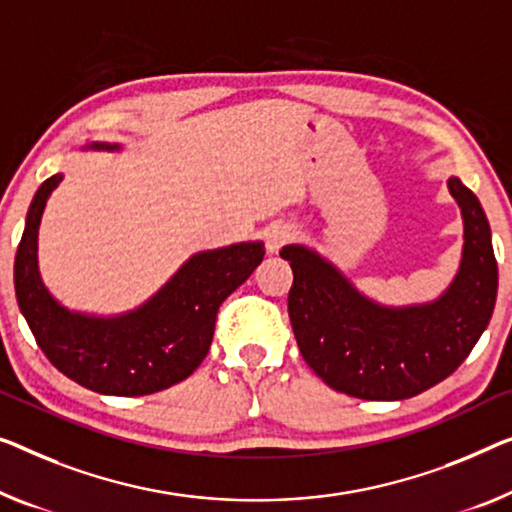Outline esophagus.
Masks as SVG:
<instances>
[{
    "mask_svg": "<svg viewBox=\"0 0 512 512\" xmlns=\"http://www.w3.org/2000/svg\"><path fill=\"white\" fill-rule=\"evenodd\" d=\"M296 236V227L292 223H273L271 227H266L264 232V243H266V253H278L282 246H287L289 241H294Z\"/></svg>",
    "mask_w": 512,
    "mask_h": 512,
    "instance_id": "obj_1",
    "label": "esophagus"
}]
</instances>
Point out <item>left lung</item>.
<instances>
[{
	"mask_svg": "<svg viewBox=\"0 0 512 512\" xmlns=\"http://www.w3.org/2000/svg\"><path fill=\"white\" fill-rule=\"evenodd\" d=\"M464 218L460 271L439 301L411 308L372 303L335 266L303 246H285L292 266L287 296L303 361L333 391L361 400H404L460 368L490 324L497 301V259L478 197L451 177Z\"/></svg>",
	"mask_w": 512,
	"mask_h": 512,
	"instance_id": "8db88e82",
	"label": "left lung"
}]
</instances>
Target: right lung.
Returning a JSON list of instances; mask_svg holds the SVG:
<instances>
[{
	"label": "right lung",
	"mask_w": 512,
	"mask_h": 512,
	"mask_svg": "<svg viewBox=\"0 0 512 512\" xmlns=\"http://www.w3.org/2000/svg\"><path fill=\"white\" fill-rule=\"evenodd\" d=\"M59 181L55 174L36 190L15 253V296L38 347L68 379L103 395L135 398L179 384L200 368L220 305L262 262L264 243L195 255L154 299L124 317L75 315L48 294L36 266L41 213Z\"/></svg>",
	"instance_id": "right-lung-1"
}]
</instances>
